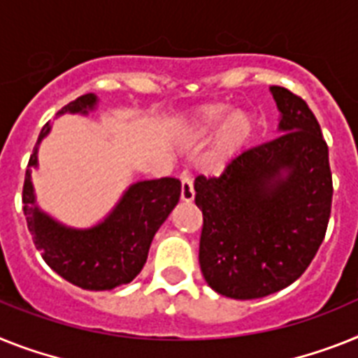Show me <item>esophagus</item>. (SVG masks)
<instances>
[{"instance_id":"obj_1","label":"esophagus","mask_w":358,"mask_h":358,"mask_svg":"<svg viewBox=\"0 0 358 358\" xmlns=\"http://www.w3.org/2000/svg\"><path fill=\"white\" fill-rule=\"evenodd\" d=\"M180 198L182 202H193L194 200V187H193V178L187 173L182 174V191H180Z\"/></svg>"}]
</instances>
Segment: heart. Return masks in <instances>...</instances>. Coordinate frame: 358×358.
Masks as SVG:
<instances>
[{
	"label": "heart",
	"mask_w": 358,
	"mask_h": 358,
	"mask_svg": "<svg viewBox=\"0 0 358 358\" xmlns=\"http://www.w3.org/2000/svg\"><path fill=\"white\" fill-rule=\"evenodd\" d=\"M218 129L213 143L209 162L213 167L222 169L249 143L255 134V118L248 110H231L229 105L216 103L198 109L178 131L180 143L191 147L200 145Z\"/></svg>",
	"instance_id": "heart-1"
}]
</instances>
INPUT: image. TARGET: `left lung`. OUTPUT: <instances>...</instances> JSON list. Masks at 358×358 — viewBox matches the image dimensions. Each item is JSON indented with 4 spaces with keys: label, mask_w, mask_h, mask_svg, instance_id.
Segmentation results:
<instances>
[{
    "label": "left lung",
    "mask_w": 358,
    "mask_h": 358,
    "mask_svg": "<svg viewBox=\"0 0 358 358\" xmlns=\"http://www.w3.org/2000/svg\"><path fill=\"white\" fill-rule=\"evenodd\" d=\"M269 91L280 136L242 152L218 178L194 180L200 269L211 289L235 300L293 284L317 255L331 213L329 156L315 114L284 87Z\"/></svg>",
    "instance_id": "left-lung-1"
}]
</instances>
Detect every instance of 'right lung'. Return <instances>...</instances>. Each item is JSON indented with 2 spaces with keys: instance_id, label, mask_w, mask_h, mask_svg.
<instances>
[{
  "instance_id": "add662e5",
  "label": "right lung",
  "mask_w": 358,
  "mask_h": 358,
  "mask_svg": "<svg viewBox=\"0 0 358 358\" xmlns=\"http://www.w3.org/2000/svg\"><path fill=\"white\" fill-rule=\"evenodd\" d=\"M96 105L98 96L89 92L65 105L56 116H87ZM50 129V123L41 129L23 184V215L36 249L52 271L82 289L110 291L129 284L145 266L156 231L178 203L182 184L176 178L134 182L98 224L91 227L62 224L38 206L32 184L38 151Z\"/></svg>"
}]
</instances>
